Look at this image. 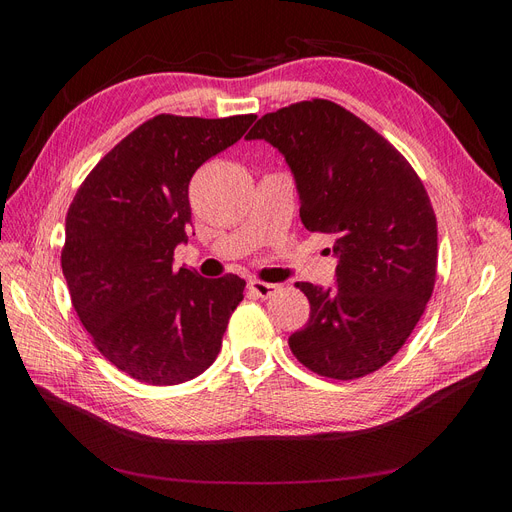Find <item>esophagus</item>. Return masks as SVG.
<instances>
[{
    "label": "esophagus",
    "mask_w": 512,
    "mask_h": 512,
    "mask_svg": "<svg viewBox=\"0 0 512 512\" xmlns=\"http://www.w3.org/2000/svg\"><path fill=\"white\" fill-rule=\"evenodd\" d=\"M247 288H250V292L254 294V297L258 299H269L273 297V292L280 288L277 284H269V282H258V280H252L250 284H247Z\"/></svg>",
    "instance_id": "obj_1"
}]
</instances>
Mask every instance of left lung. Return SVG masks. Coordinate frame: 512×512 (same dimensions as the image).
<instances>
[{"label":"left lung","instance_id":"obj_1","mask_svg":"<svg viewBox=\"0 0 512 512\" xmlns=\"http://www.w3.org/2000/svg\"><path fill=\"white\" fill-rule=\"evenodd\" d=\"M286 158L307 230L333 239L335 282H297L305 327L288 337L314 374L356 380L389 363L421 320L436 284L438 224L408 160L363 119L331 100L262 115L245 136Z\"/></svg>","mask_w":512,"mask_h":512}]
</instances>
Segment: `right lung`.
Listing matches in <instances>:
<instances>
[{
    "label": "right lung",
    "mask_w": 512,
    "mask_h": 512,
    "mask_svg": "<svg viewBox=\"0 0 512 512\" xmlns=\"http://www.w3.org/2000/svg\"><path fill=\"white\" fill-rule=\"evenodd\" d=\"M254 119L153 117L106 153L68 209L61 269L76 316L104 359L138 382L203 374L243 301L239 275L177 271L173 254L188 241L192 175Z\"/></svg>",
    "instance_id": "1"
}]
</instances>
